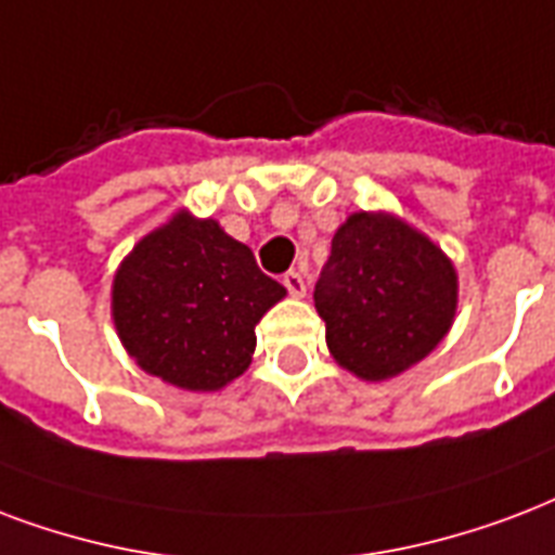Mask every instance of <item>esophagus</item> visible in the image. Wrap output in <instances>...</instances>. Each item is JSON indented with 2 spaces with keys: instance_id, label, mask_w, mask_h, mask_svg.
<instances>
[{
  "instance_id": "esophagus-1",
  "label": "esophagus",
  "mask_w": 555,
  "mask_h": 555,
  "mask_svg": "<svg viewBox=\"0 0 555 555\" xmlns=\"http://www.w3.org/2000/svg\"><path fill=\"white\" fill-rule=\"evenodd\" d=\"M282 285L287 287L291 296H306V279H302L299 270H287L285 276H282Z\"/></svg>"
}]
</instances>
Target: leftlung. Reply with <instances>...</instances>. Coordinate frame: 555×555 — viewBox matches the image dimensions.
I'll use <instances>...</instances> for the list:
<instances>
[{
    "label": "left lung",
    "instance_id": "obj_1",
    "mask_svg": "<svg viewBox=\"0 0 555 555\" xmlns=\"http://www.w3.org/2000/svg\"><path fill=\"white\" fill-rule=\"evenodd\" d=\"M314 306L334 361L363 380L396 378L454 323L456 270L396 215L354 211L334 232Z\"/></svg>",
    "mask_w": 555,
    "mask_h": 555
}]
</instances>
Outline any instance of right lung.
<instances>
[{
  "label": "right lung",
  "instance_id": "add662e5",
  "mask_svg": "<svg viewBox=\"0 0 555 555\" xmlns=\"http://www.w3.org/2000/svg\"><path fill=\"white\" fill-rule=\"evenodd\" d=\"M285 296L221 223L177 211L139 241L113 279V323L147 375L221 390L247 370L256 323Z\"/></svg>",
  "mask_w": 555,
  "mask_h": 555
}]
</instances>
